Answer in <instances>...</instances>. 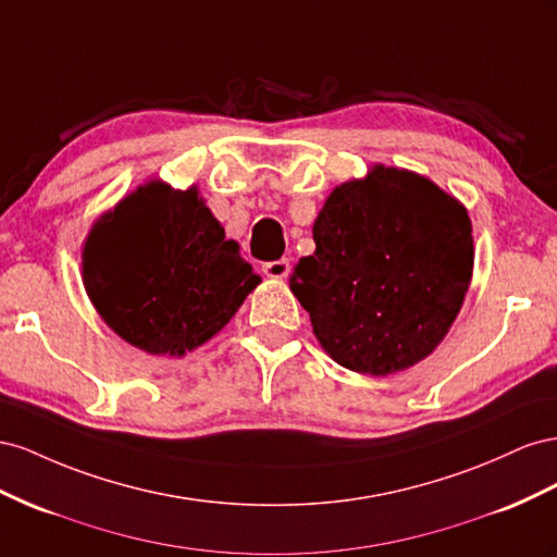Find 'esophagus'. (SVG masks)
Instances as JSON below:
<instances>
[{"mask_svg": "<svg viewBox=\"0 0 557 557\" xmlns=\"http://www.w3.org/2000/svg\"><path fill=\"white\" fill-rule=\"evenodd\" d=\"M289 270H292V265H289L287 259H277V261L263 263V273L268 277H273V280H284V277L289 275Z\"/></svg>", "mask_w": 557, "mask_h": 557, "instance_id": "1", "label": "esophagus"}]
</instances>
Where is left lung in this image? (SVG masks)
I'll use <instances>...</instances> for the list:
<instances>
[{
	"mask_svg": "<svg viewBox=\"0 0 557 557\" xmlns=\"http://www.w3.org/2000/svg\"><path fill=\"white\" fill-rule=\"evenodd\" d=\"M312 237L289 287L333 361L380 377L434 352L471 282L462 205L416 172L375 165L333 190Z\"/></svg>",
	"mask_w": 557,
	"mask_h": 557,
	"instance_id": "obj_1",
	"label": "left lung"
}]
</instances>
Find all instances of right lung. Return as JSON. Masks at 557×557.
Wrapping results in <instances>:
<instances>
[{"label":"right lung","mask_w":557,"mask_h":557,"mask_svg":"<svg viewBox=\"0 0 557 557\" xmlns=\"http://www.w3.org/2000/svg\"><path fill=\"white\" fill-rule=\"evenodd\" d=\"M259 282L196 188L139 186L95 224L84 247L95 308L149 355L182 357L210 341Z\"/></svg>","instance_id":"obj_1"}]
</instances>
